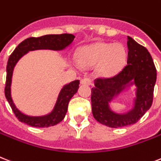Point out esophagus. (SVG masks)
I'll return each mask as SVG.
<instances>
[{
  "mask_svg": "<svg viewBox=\"0 0 161 161\" xmlns=\"http://www.w3.org/2000/svg\"><path fill=\"white\" fill-rule=\"evenodd\" d=\"M81 83L84 85H92V80L89 78H83V79H81Z\"/></svg>",
  "mask_w": 161,
  "mask_h": 161,
  "instance_id": "1",
  "label": "esophagus"
}]
</instances>
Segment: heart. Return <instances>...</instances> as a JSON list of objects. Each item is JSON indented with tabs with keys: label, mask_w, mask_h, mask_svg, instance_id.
I'll return each mask as SVG.
<instances>
[{
	"label": "heart",
	"mask_w": 161,
	"mask_h": 161,
	"mask_svg": "<svg viewBox=\"0 0 161 161\" xmlns=\"http://www.w3.org/2000/svg\"><path fill=\"white\" fill-rule=\"evenodd\" d=\"M78 62L84 67L97 66L104 76H111L123 67L126 60V51L121 44H95L81 47L78 51Z\"/></svg>",
	"instance_id": "1"
}]
</instances>
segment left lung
<instances>
[{"label":"left lung","mask_w":161,"mask_h":161,"mask_svg":"<svg viewBox=\"0 0 161 161\" xmlns=\"http://www.w3.org/2000/svg\"><path fill=\"white\" fill-rule=\"evenodd\" d=\"M127 64L111 78L94 80L91 102L94 118L103 125L112 128L136 123L152 105L156 69L148 50L131 37L127 36ZM136 86L134 107L120 114L110 110L109 103L130 85Z\"/></svg>","instance_id":"1"}]
</instances>
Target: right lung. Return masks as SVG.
<instances>
[{
  "label": "right lung",
  "instance_id": "1",
  "mask_svg": "<svg viewBox=\"0 0 161 161\" xmlns=\"http://www.w3.org/2000/svg\"><path fill=\"white\" fill-rule=\"evenodd\" d=\"M74 36L71 34L62 35H46L35 38L31 37L22 41L13 51L9 57L6 66V81L5 87V95L10 104L13 112L19 121L24 122L29 126L35 127H49L59 123L64 118L67 113L68 106L70 99L78 89L79 80H75L69 84L64 85L58 94V99L53 111L49 114L40 117H31L22 113L16 108L13 103L10 94V86L12 79L13 70L19 58L27 53L29 51L37 49H51V50H62L69 46L74 41Z\"/></svg>",
  "mask_w": 161,
  "mask_h": 161
}]
</instances>
